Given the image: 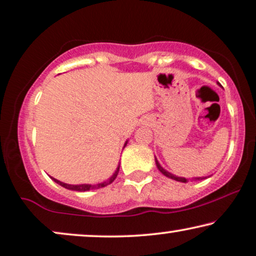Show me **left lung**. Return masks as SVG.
<instances>
[{
	"label": "left lung",
	"instance_id": "obj_1",
	"mask_svg": "<svg viewBox=\"0 0 256 256\" xmlns=\"http://www.w3.org/2000/svg\"><path fill=\"white\" fill-rule=\"evenodd\" d=\"M155 162H156V167H158V169L160 172H161V173L164 175V176H167V178H173V180H175V181H178V182H188V181H196V180H202V178H206V176H200V178H182V176H176V175H174V174H172V173H169L168 170H166L164 168L162 167L161 164H160L158 163V158H155Z\"/></svg>",
	"mask_w": 256,
	"mask_h": 256
}]
</instances>
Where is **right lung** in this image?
Wrapping results in <instances>:
<instances>
[{
  "label": "right lung",
  "instance_id": "add662e5",
  "mask_svg": "<svg viewBox=\"0 0 256 256\" xmlns=\"http://www.w3.org/2000/svg\"><path fill=\"white\" fill-rule=\"evenodd\" d=\"M126 144H128V140L125 142L124 148H125ZM119 167H120V164H118V167H116V172H114V173H113V175H112V176H110V178H107V180H106V181H104V182H100V184H66V182H62V181L57 180V178H52V180L54 181V182L58 184H60L62 187H64V188H66V190H78V192H86V190H95V188H100V187H104V186H107V184H112L113 181L116 180V175H118V173H119Z\"/></svg>",
  "mask_w": 256,
  "mask_h": 256
}]
</instances>
